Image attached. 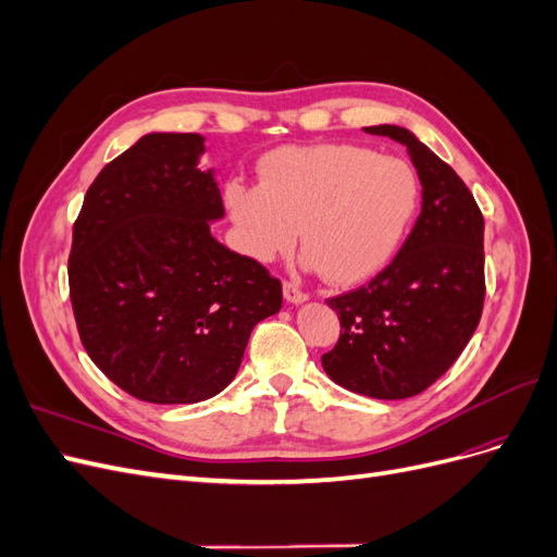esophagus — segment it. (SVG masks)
I'll list each match as a JSON object with an SVG mask.
<instances>
[{
	"label": "esophagus",
	"mask_w": 557,
	"mask_h": 557,
	"mask_svg": "<svg viewBox=\"0 0 557 557\" xmlns=\"http://www.w3.org/2000/svg\"><path fill=\"white\" fill-rule=\"evenodd\" d=\"M283 295H285V299L293 301V305H301V301L307 299V293L293 281H283Z\"/></svg>",
	"instance_id": "34e87169"
}]
</instances>
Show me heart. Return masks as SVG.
<instances>
[{"mask_svg":"<svg viewBox=\"0 0 557 557\" xmlns=\"http://www.w3.org/2000/svg\"><path fill=\"white\" fill-rule=\"evenodd\" d=\"M225 205L244 250L272 260L297 237L330 283L372 278L416 221L420 181L409 162L352 144L283 146L260 162V185L230 181Z\"/></svg>","mask_w":557,"mask_h":557,"instance_id":"b5f03b06","label":"heart"}]
</instances>
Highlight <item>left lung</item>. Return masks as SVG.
I'll list each match as a JSON object with an SVG mask.
<instances>
[{
  "instance_id": "obj_1",
  "label": "left lung",
  "mask_w": 557,
  "mask_h": 557,
  "mask_svg": "<svg viewBox=\"0 0 557 557\" xmlns=\"http://www.w3.org/2000/svg\"><path fill=\"white\" fill-rule=\"evenodd\" d=\"M391 137L423 185V209L393 262L358 290L330 297L339 342L323 356L327 376L376 399H407L444 376L474 334L485 299L483 213L465 181L409 129Z\"/></svg>"
}]
</instances>
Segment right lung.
Listing matches in <instances>:
<instances>
[{
    "instance_id": "right-lung-1",
    "label": "right lung",
    "mask_w": 557,
    "mask_h": 557,
    "mask_svg": "<svg viewBox=\"0 0 557 557\" xmlns=\"http://www.w3.org/2000/svg\"><path fill=\"white\" fill-rule=\"evenodd\" d=\"M199 134H146L97 174L74 223L70 299L83 348L132 397L218 395L281 281L211 237L225 213Z\"/></svg>"
}]
</instances>
